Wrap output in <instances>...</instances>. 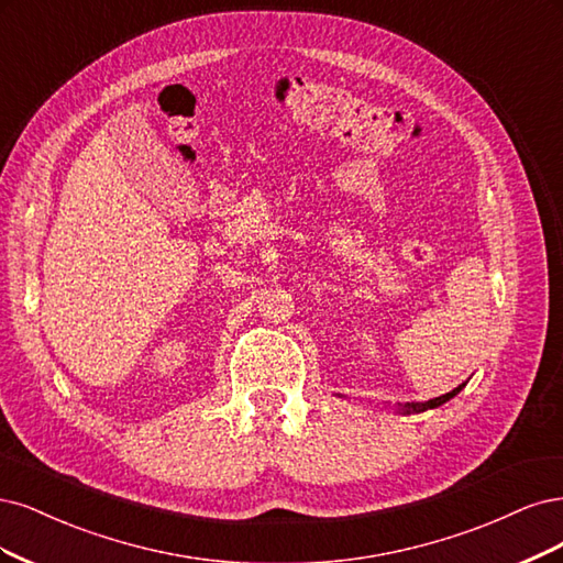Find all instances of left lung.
<instances>
[{
    "instance_id": "1",
    "label": "left lung",
    "mask_w": 563,
    "mask_h": 563,
    "mask_svg": "<svg viewBox=\"0 0 563 563\" xmlns=\"http://www.w3.org/2000/svg\"><path fill=\"white\" fill-rule=\"evenodd\" d=\"M465 386V384H463ZM463 386H459V388H453L451 393H446V395H440V397H432V400H428V402H411V405H407L402 411H426V409H434V407H440V405H444V402H449L453 395H459L461 390H463Z\"/></svg>"
}]
</instances>
